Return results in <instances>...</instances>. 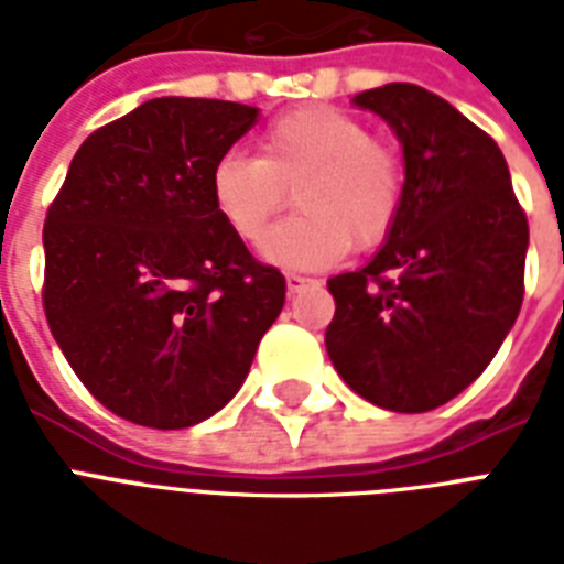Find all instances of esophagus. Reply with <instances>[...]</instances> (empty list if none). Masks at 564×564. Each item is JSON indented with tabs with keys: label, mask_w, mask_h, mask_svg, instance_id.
I'll return each instance as SVG.
<instances>
[{
	"label": "esophagus",
	"mask_w": 564,
	"mask_h": 564,
	"mask_svg": "<svg viewBox=\"0 0 564 564\" xmlns=\"http://www.w3.org/2000/svg\"><path fill=\"white\" fill-rule=\"evenodd\" d=\"M307 283H313L307 278V274H299V272H286V290L290 292H299V290H304V286H307Z\"/></svg>",
	"instance_id": "34e87169"
}]
</instances>
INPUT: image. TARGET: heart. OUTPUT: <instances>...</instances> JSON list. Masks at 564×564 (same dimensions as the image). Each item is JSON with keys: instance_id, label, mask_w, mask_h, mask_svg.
Masks as SVG:
<instances>
[{"instance_id": "heart-1", "label": "heart", "mask_w": 564, "mask_h": 564, "mask_svg": "<svg viewBox=\"0 0 564 564\" xmlns=\"http://www.w3.org/2000/svg\"><path fill=\"white\" fill-rule=\"evenodd\" d=\"M403 187L398 149L327 105L274 117L257 137V158L228 152L210 172L213 207L246 246L263 242L292 193L299 213L265 242V257L292 269L380 246L403 210Z\"/></svg>"}]
</instances>
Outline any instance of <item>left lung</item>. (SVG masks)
<instances>
[{
    "label": "left lung",
    "instance_id": "left-lung-1",
    "mask_svg": "<svg viewBox=\"0 0 564 564\" xmlns=\"http://www.w3.org/2000/svg\"><path fill=\"white\" fill-rule=\"evenodd\" d=\"M403 145V210L360 272L336 274L325 345L354 392L427 412L471 386L516 325L530 228L498 143L419 84L360 93Z\"/></svg>",
    "mask_w": 564,
    "mask_h": 564
}]
</instances>
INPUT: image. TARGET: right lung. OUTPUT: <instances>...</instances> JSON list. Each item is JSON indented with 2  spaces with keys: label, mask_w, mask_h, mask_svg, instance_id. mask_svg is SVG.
<instances>
[{
  "label": "right lung",
  "mask_w": 564,
  "mask_h": 564,
  "mask_svg": "<svg viewBox=\"0 0 564 564\" xmlns=\"http://www.w3.org/2000/svg\"><path fill=\"white\" fill-rule=\"evenodd\" d=\"M257 108L163 96L93 131L46 213L43 310L90 394L119 419L193 427L239 392L286 281L210 198Z\"/></svg>",
  "instance_id": "obj_1"
}]
</instances>
